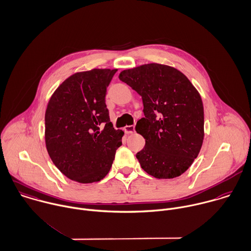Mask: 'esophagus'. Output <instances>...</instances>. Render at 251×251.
Wrapping results in <instances>:
<instances>
[{
  "label": "esophagus",
  "mask_w": 251,
  "mask_h": 251,
  "mask_svg": "<svg viewBox=\"0 0 251 251\" xmlns=\"http://www.w3.org/2000/svg\"><path fill=\"white\" fill-rule=\"evenodd\" d=\"M124 130H125V132H126V134H131V133L134 132L135 126H134L133 125H132V126H125Z\"/></svg>",
  "instance_id": "esophagus-1"
}]
</instances>
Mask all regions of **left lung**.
<instances>
[{"label": "left lung", "mask_w": 251, "mask_h": 251, "mask_svg": "<svg viewBox=\"0 0 251 251\" xmlns=\"http://www.w3.org/2000/svg\"><path fill=\"white\" fill-rule=\"evenodd\" d=\"M119 79L143 101L144 118L135 126L145 139L136 154L141 167L159 179L184 173L203 141V106L200 93L177 69L158 63L124 70Z\"/></svg>", "instance_id": "8db88e82"}]
</instances>
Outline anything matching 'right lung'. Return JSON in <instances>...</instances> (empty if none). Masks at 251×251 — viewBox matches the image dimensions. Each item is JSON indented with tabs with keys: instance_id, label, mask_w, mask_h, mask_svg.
I'll list each match as a JSON object with an SVG mask.
<instances>
[{
	"instance_id": "add662e5",
	"label": "right lung",
	"mask_w": 251,
	"mask_h": 251,
	"mask_svg": "<svg viewBox=\"0 0 251 251\" xmlns=\"http://www.w3.org/2000/svg\"><path fill=\"white\" fill-rule=\"evenodd\" d=\"M117 69H92L66 79L50 97L45 115L48 153L66 177L92 183L109 172L124 132L115 129L105 103Z\"/></svg>"
}]
</instances>
